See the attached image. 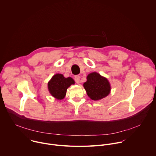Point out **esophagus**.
I'll return each mask as SVG.
<instances>
[{"label":"esophagus","mask_w":156,"mask_h":156,"mask_svg":"<svg viewBox=\"0 0 156 156\" xmlns=\"http://www.w3.org/2000/svg\"><path fill=\"white\" fill-rule=\"evenodd\" d=\"M74 80L77 83H80V76L78 75L74 77Z\"/></svg>","instance_id":"obj_1"}]
</instances>
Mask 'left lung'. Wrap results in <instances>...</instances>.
Instances as JSON below:
<instances>
[{
    "label": "left lung",
    "instance_id": "1",
    "mask_svg": "<svg viewBox=\"0 0 156 156\" xmlns=\"http://www.w3.org/2000/svg\"><path fill=\"white\" fill-rule=\"evenodd\" d=\"M88 97L94 101L101 100L107 96L111 91L108 79L96 72L90 73L83 85Z\"/></svg>",
    "mask_w": 156,
    "mask_h": 156
}]
</instances>
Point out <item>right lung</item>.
Instances as JSON below:
<instances>
[{
  "label": "right lung",
  "mask_w": 156,
  "mask_h": 156,
  "mask_svg": "<svg viewBox=\"0 0 156 156\" xmlns=\"http://www.w3.org/2000/svg\"><path fill=\"white\" fill-rule=\"evenodd\" d=\"M75 82L70 77H65L62 74H56L52 76L48 83V88L50 94L56 99L62 100L65 98L68 88L74 85Z\"/></svg>",
  "instance_id": "obj_1"
}]
</instances>
